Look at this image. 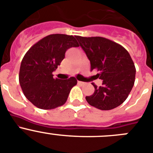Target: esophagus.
Listing matches in <instances>:
<instances>
[{
	"instance_id": "1",
	"label": "esophagus",
	"mask_w": 153,
	"mask_h": 153,
	"mask_svg": "<svg viewBox=\"0 0 153 153\" xmlns=\"http://www.w3.org/2000/svg\"><path fill=\"white\" fill-rule=\"evenodd\" d=\"M78 83L79 84V85H85V82H80V81H78Z\"/></svg>"
}]
</instances>
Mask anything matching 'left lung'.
Returning <instances> with one entry per match:
<instances>
[{"label": "left lung", "instance_id": "obj_1", "mask_svg": "<svg viewBox=\"0 0 153 153\" xmlns=\"http://www.w3.org/2000/svg\"><path fill=\"white\" fill-rule=\"evenodd\" d=\"M90 60L91 70L97 69L102 86L94 87L92 95L86 96L90 105L102 111H109L123 104L133 88L136 68L125 48L104 37L76 36Z\"/></svg>", "mask_w": 153, "mask_h": 153}]
</instances>
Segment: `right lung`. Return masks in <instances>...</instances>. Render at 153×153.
Segmentation results:
<instances>
[{
  "instance_id": "1",
  "label": "right lung",
  "mask_w": 153,
  "mask_h": 153,
  "mask_svg": "<svg viewBox=\"0 0 153 153\" xmlns=\"http://www.w3.org/2000/svg\"><path fill=\"white\" fill-rule=\"evenodd\" d=\"M78 46L73 36L51 34L27 51L20 65L19 82L25 97L34 106L51 110L66 102L76 78H54L53 72L64 59L67 49Z\"/></svg>"
}]
</instances>
